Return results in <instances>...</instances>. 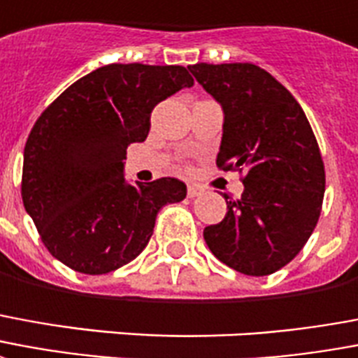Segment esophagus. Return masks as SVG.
Masks as SVG:
<instances>
[{
    "label": "esophagus",
    "mask_w": 358,
    "mask_h": 358,
    "mask_svg": "<svg viewBox=\"0 0 358 358\" xmlns=\"http://www.w3.org/2000/svg\"><path fill=\"white\" fill-rule=\"evenodd\" d=\"M203 192H205V189H203L201 186H195V184L187 186V197H189V199H193V197H199Z\"/></svg>",
    "instance_id": "34e87169"
}]
</instances>
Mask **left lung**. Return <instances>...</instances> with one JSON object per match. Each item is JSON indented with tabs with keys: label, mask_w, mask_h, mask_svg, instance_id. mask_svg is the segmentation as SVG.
<instances>
[{
	"label": "left lung",
	"mask_w": 358,
	"mask_h": 358,
	"mask_svg": "<svg viewBox=\"0 0 358 358\" xmlns=\"http://www.w3.org/2000/svg\"><path fill=\"white\" fill-rule=\"evenodd\" d=\"M189 71L224 110L216 165L246 171L241 199L224 195L226 216L205 227L206 245L239 273H275L319 222L327 176L313 129L296 98L260 66L199 62Z\"/></svg>",
	"instance_id": "left-lung-1"
}]
</instances>
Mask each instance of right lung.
Returning <instances> with one entry per match:
<instances>
[{"label":"right lung","mask_w":358,"mask_h":358,"mask_svg":"<svg viewBox=\"0 0 358 358\" xmlns=\"http://www.w3.org/2000/svg\"><path fill=\"white\" fill-rule=\"evenodd\" d=\"M184 66L110 64L49 104L24 145L22 203L47 250L73 271L104 275L134 260L157 213L186 197V184H127L123 159L144 142L153 108L192 87Z\"/></svg>","instance_id":"obj_1"}]
</instances>
